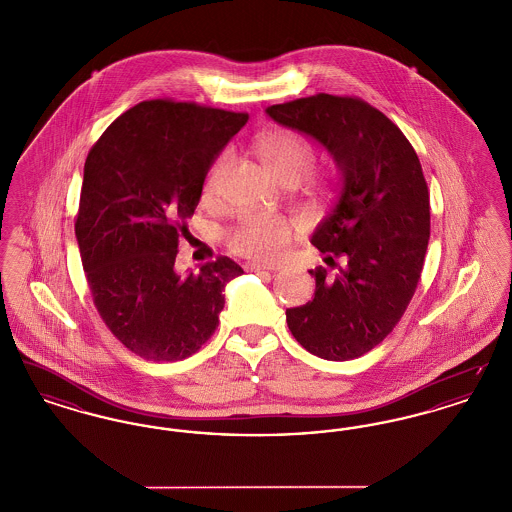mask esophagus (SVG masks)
I'll return each instance as SVG.
<instances>
[{
	"instance_id": "obj_1",
	"label": "esophagus",
	"mask_w": 512,
	"mask_h": 512,
	"mask_svg": "<svg viewBox=\"0 0 512 512\" xmlns=\"http://www.w3.org/2000/svg\"><path fill=\"white\" fill-rule=\"evenodd\" d=\"M280 265H267V263H249V265H245V270H251V272H259V270H270V272H274V270H280Z\"/></svg>"
}]
</instances>
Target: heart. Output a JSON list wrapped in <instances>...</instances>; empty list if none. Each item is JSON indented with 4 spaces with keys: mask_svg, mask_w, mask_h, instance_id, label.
<instances>
[{
    "mask_svg": "<svg viewBox=\"0 0 512 512\" xmlns=\"http://www.w3.org/2000/svg\"><path fill=\"white\" fill-rule=\"evenodd\" d=\"M259 153L276 176V180H301L315 165V149L292 130H272L259 140ZM232 161V153L224 151L211 165L205 178L203 195L211 199L219 190L220 180ZM292 240L290 222L276 215H253L240 222L230 236V247L253 259H274Z\"/></svg>",
    "mask_w": 512,
    "mask_h": 512,
    "instance_id": "1",
    "label": "heart"
}]
</instances>
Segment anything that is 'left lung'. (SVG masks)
Returning a JSON list of instances; mask_svg holds the SVG:
<instances>
[{
    "instance_id": "8db88e82",
    "label": "left lung",
    "mask_w": 512,
    "mask_h": 512,
    "mask_svg": "<svg viewBox=\"0 0 512 512\" xmlns=\"http://www.w3.org/2000/svg\"><path fill=\"white\" fill-rule=\"evenodd\" d=\"M274 122L313 138L336 163L340 192L311 236L326 268L313 301L286 311L293 338L326 361L368 353L413 299L430 240V194L405 134L363 99L318 94L270 105Z\"/></svg>"
}]
</instances>
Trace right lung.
<instances>
[{"label":"right lung","instance_id":"right-lung-1","mask_svg":"<svg viewBox=\"0 0 512 512\" xmlns=\"http://www.w3.org/2000/svg\"><path fill=\"white\" fill-rule=\"evenodd\" d=\"M245 113L142 101L101 134L84 163L74 234L99 317L147 361H182L209 340L224 288L244 270L228 257L176 272L178 238L205 176Z\"/></svg>","mask_w":512,"mask_h":512}]
</instances>
